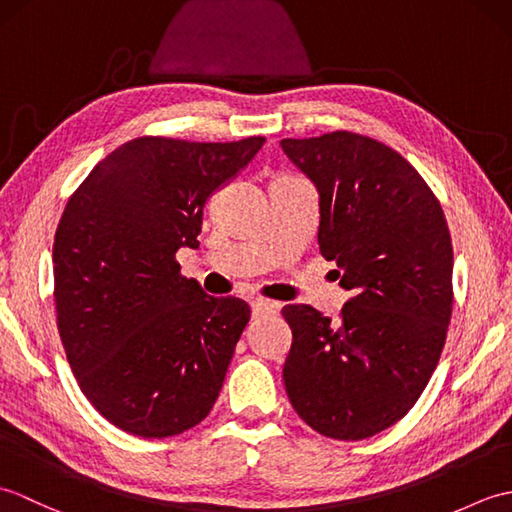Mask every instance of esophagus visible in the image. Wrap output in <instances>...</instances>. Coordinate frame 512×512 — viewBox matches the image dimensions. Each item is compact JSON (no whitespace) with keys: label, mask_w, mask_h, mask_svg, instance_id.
<instances>
[{"label":"esophagus","mask_w":512,"mask_h":512,"mask_svg":"<svg viewBox=\"0 0 512 512\" xmlns=\"http://www.w3.org/2000/svg\"><path fill=\"white\" fill-rule=\"evenodd\" d=\"M250 308H253V317H259V314L275 312L279 306H277L275 301H266V299H253V301H250Z\"/></svg>","instance_id":"34e87169"}]
</instances>
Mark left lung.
Returning a JSON list of instances; mask_svg holds the SVG:
<instances>
[{"instance_id":"left-lung-1","label":"left lung","mask_w":512,"mask_h":512,"mask_svg":"<svg viewBox=\"0 0 512 512\" xmlns=\"http://www.w3.org/2000/svg\"><path fill=\"white\" fill-rule=\"evenodd\" d=\"M281 149L319 193V250L352 297L332 321L306 303L292 330L286 394L325 438L363 440L416 405L440 361L453 308V248L436 195L398 151L332 132Z\"/></svg>"}]
</instances>
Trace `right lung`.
<instances>
[{"label":"right lung","mask_w":512,"mask_h":512,"mask_svg":"<svg viewBox=\"0 0 512 512\" xmlns=\"http://www.w3.org/2000/svg\"><path fill=\"white\" fill-rule=\"evenodd\" d=\"M264 143L129 140L65 206L52 246L63 350L85 398L132 436H178L220 396L250 308L206 295L176 253L200 246L206 200Z\"/></svg>","instance_id":"right-lung-1"}]
</instances>
